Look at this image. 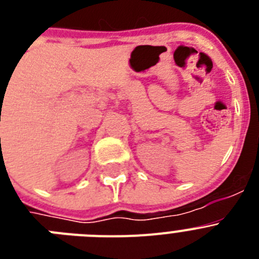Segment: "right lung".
Returning a JSON list of instances; mask_svg holds the SVG:
<instances>
[{
    "label": "right lung",
    "mask_w": 259,
    "mask_h": 259,
    "mask_svg": "<svg viewBox=\"0 0 259 259\" xmlns=\"http://www.w3.org/2000/svg\"><path fill=\"white\" fill-rule=\"evenodd\" d=\"M0 140H1V139H0Z\"/></svg>",
    "instance_id": "add662e5"
}]
</instances>
